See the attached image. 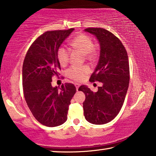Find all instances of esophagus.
<instances>
[{
  "instance_id": "obj_1",
  "label": "esophagus",
  "mask_w": 156,
  "mask_h": 156,
  "mask_svg": "<svg viewBox=\"0 0 156 156\" xmlns=\"http://www.w3.org/2000/svg\"><path fill=\"white\" fill-rule=\"evenodd\" d=\"M80 84L79 83H75V87H76V90L78 91V88H79V87H80Z\"/></svg>"
}]
</instances>
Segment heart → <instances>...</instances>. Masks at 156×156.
Segmentation results:
<instances>
[{"label":"heart","instance_id":"b5f03b06","mask_svg":"<svg viewBox=\"0 0 156 156\" xmlns=\"http://www.w3.org/2000/svg\"><path fill=\"white\" fill-rule=\"evenodd\" d=\"M70 45L73 48L80 51L84 55H86L88 58H92L95 56V51L94 49V44L91 39L87 35L83 34H79L71 41ZM57 57L60 65L65 66L69 62V51L65 46H60L57 51ZM90 72V69L87 66H73L66 71V75L73 80L82 81L85 76Z\"/></svg>","mask_w":156,"mask_h":156}]
</instances>
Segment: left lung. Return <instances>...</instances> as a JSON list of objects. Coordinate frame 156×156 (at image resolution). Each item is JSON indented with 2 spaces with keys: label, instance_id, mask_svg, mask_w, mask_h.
Instances as JSON below:
<instances>
[{
  "label": "left lung",
  "instance_id": "obj_1",
  "mask_svg": "<svg viewBox=\"0 0 156 156\" xmlns=\"http://www.w3.org/2000/svg\"><path fill=\"white\" fill-rule=\"evenodd\" d=\"M85 32L94 35L100 46L99 60L90 81L103 85L96 92L87 85H81L78 90L85 94V119L93 124H105L115 118L124 102L130 80L128 54L119 39L107 30L89 28Z\"/></svg>",
  "mask_w": 156,
  "mask_h": 156
}]
</instances>
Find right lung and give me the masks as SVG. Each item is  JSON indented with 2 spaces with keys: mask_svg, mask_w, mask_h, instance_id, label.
Listing matches in <instances>:
<instances>
[{
  "mask_svg": "<svg viewBox=\"0 0 156 156\" xmlns=\"http://www.w3.org/2000/svg\"><path fill=\"white\" fill-rule=\"evenodd\" d=\"M74 28L47 31L34 41L27 52L22 69L24 97L30 110L41 124L48 127L62 125L67 119L69 106L76 89L65 83L61 87L51 85L58 76L60 64L57 51Z\"/></svg>",
  "mask_w": 156,
  "mask_h": 156,
  "instance_id": "add662e5",
  "label": "right lung"
}]
</instances>
